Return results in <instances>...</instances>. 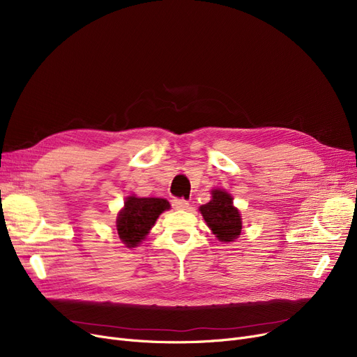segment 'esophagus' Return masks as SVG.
I'll use <instances>...</instances> for the list:
<instances>
[{
  "mask_svg": "<svg viewBox=\"0 0 357 357\" xmlns=\"http://www.w3.org/2000/svg\"><path fill=\"white\" fill-rule=\"evenodd\" d=\"M172 205H174V208H176V210H188L190 202L183 199V198H175L172 201Z\"/></svg>",
  "mask_w": 357,
  "mask_h": 357,
  "instance_id": "esophagus-1",
  "label": "esophagus"
}]
</instances>
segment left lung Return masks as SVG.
I'll return each mask as SVG.
<instances>
[{
  "instance_id": "obj_1",
  "label": "left lung",
  "mask_w": 357,
  "mask_h": 357,
  "mask_svg": "<svg viewBox=\"0 0 357 357\" xmlns=\"http://www.w3.org/2000/svg\"><path fill=\"white\" fill-rule=\"evenodd\" d=\"M211 201L199 207V211L220 241H234L241 233V218L233 205V198L224 190H213Z\"/></svg>"
}]
</instances>
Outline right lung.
Listing matches in <instances>:
<instances>
[{"instance_id":"add662e5","label":"right lung","mask_w":357,"mask_h":357,"mask_svg":"<svg viewBox=\"0 0 357 357\" xmlns=\"http://www.w3.org/2000/svg\"><path fill=\"white\" fill-rule=\"evenodd\" d=\"M169 208H171V204L163 198L127 197L124 208L117 217L119 237L130 249L139 246L150 229L155 226L159 215Z\"/></svg>"}]
</instances>
